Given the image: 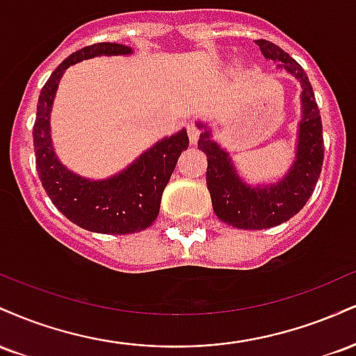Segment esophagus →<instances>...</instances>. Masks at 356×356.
Returning a JSON list of instances; mask_svg holds the SVG:
<instances>
[{
    "label": "esophagus",
    "instance_id": "esophagus-1",
    "mask_svg": "<svg viewBox=\"0 0 356 356\" xmlns=\"http://www.w3.org/2000/svg\"><path fill=\"white\" fill-rule=\"evenodd\" d=\"M187 136H189L191 144H195V142L199 140V136H201V130H199L197 125L191 124V125H187Z\"/></svg>",
    "mask_w": 356,
    "mask_h": 356
}]
</instances>
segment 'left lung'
Instances as JSON below:
<instances>
[{"label": "left lung", "instance_id": "8db88e82", "mask_svg": "<svg viewBox=\"0 0 356 356\" xmlns=\"http://www.w3.org/2000/svg\"><path fill=\"white\" fill-rule=\"evenodd\" d=\"M256 44L264 58L276 61L277 70L289 73L301 83V120L291 167L277 181L263 184L244 181L229 152L212 138L209 125L197 122L199 129H202L197 147L207 155L206 182L212 209L222 222L238 229L280 226L303 209L321 174L325 150L320 110L301 65L268 40H256Z\"/></svg>", "mask_w": 356, "mask_h": 356}]
</instances>
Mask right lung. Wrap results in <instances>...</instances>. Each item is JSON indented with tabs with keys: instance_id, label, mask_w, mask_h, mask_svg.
<instances>
[{
	"instance_id": "add662e5",
	"label": "right lung",
	"mask_w": 356,
	"mask_h": 356,
	"mask_svg": "<svg viewBox=\"0 0 356 356\" xmlns=\"http://www.w3.org/2000/svg\"><path fill=\"white\" fill-rule=\"evenodd\" d=\"M120 43H97L72 53L51 73L40 92L33 145L36 170L53 206L73 224L100 234H132L152 226L161 209L162 192L182 150L189 147L187 130L157 140L132 164L107 179L81 177L61 164L51 140V108L60 80L70 65L95 56L132 55Z\"/></svg>"
}]
</instances>
